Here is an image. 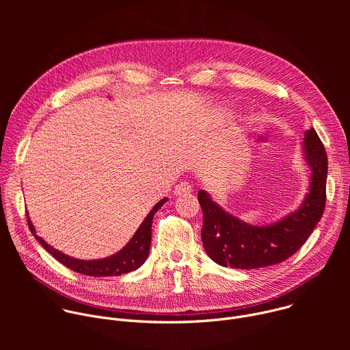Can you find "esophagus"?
I'll return each instance as SVG.
<instances>
[{
  "label": "esophagus",
  "mask_w": 350,
  "mask_h": 350,
  "mask_svg": "<svg viewBox=\"0 0 350 350\" xmlns=\"http://www.w3.org/2000/svg\"><path fill=\"white\" fill-rule=\"evenodd\" d=\"M191 191H192V187H191V184H188L187 181H181V183H178V184L174 187V191H173V193H174L176 196H180V195L188 193V192H191Z\"/></svg>",
  "instance_id": "esophagus-1"
}]
</instances>
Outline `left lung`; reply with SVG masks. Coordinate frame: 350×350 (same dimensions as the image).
Returning <instances> with one entry per match:
<instances>
[{
    "label": "left lung",
    "mask_w": 350,
    "mask_h": 350,
    "mask_svg": "<svg viewBox=\"0 0 350 350\" xmlns=\"http://www.w3.org/2000/svg\"><path fill=\"white\" fill-rule=\"evenodd\" d=\"M302 146L310 169L308 193L301 205L277 221L249 224L226 212L208 191H198L204 213L202 243L215 263L239 270L262 269L286 260L306 242L324 212L328 161L313 127L305 131Z\"/></svg>",
    "instance_id": "left-lung-1"
}]
</instances>
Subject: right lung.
<instances>
[{
	"mask_svg": "<svg viewBox=\"0 0 350 350\" xmlns=\"http://www.w3.org/2000/svg\"><path fill=\"white\" fill-rule=\"evenodd\" d=\"M166 202H167V198L161 199V201L142 220L141 226L137 228V231L134 232L131 239L124 245V247H122L120 251L116 252L115 255L104 258V259L84 260V259L72 258V256L58 251V249L46 243L41 237H38L30 217H29L27 223H29V228H30L31 234L41 243V246L44 249H46V252L51 254L64 266L69 267L70 270H73L79 274H84V275H90V277H116V275H122V274L134 271L145 263V260L148 259V254H149V246H151L154 216Z\"/></svg>",
	"mask_w": 350,
	"mask_h": 350,
	"instance_id": "right-lung-1",
	"label": "right lung"
}]
</instances>
